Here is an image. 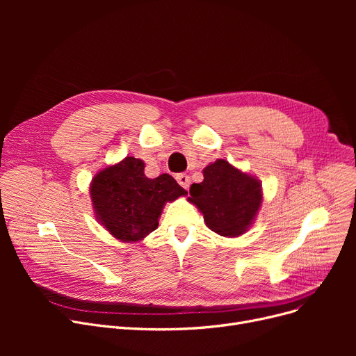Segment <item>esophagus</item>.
I'll return each mask as SVG.
<instances>
[{
	"mask_svg": "<svg viewBox=\"0 0 356 356\" xmlns=\"http://www.w3.org/2000/svg\"><path fill=\"white\" fill-rule=\"evenodd\" d=\"M176 180H177V183L181 186V188H184L186 191L189 189V186H191V177H189L188 175L180 173V175L176 176Z\"/></svg>",
	"mask_w": 356,
	"mask_h": 356,
	"instance_id": "34e87169",
	"label": "esophagus"
}]
</instances>
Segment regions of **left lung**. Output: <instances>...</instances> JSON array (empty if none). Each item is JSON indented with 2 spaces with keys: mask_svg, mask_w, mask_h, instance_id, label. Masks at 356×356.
<instances>
[{
  "mask_svg": "<svg viewBox=\"0 0 356 356\" xmlns=\"http://www.w3.org/2000/svg\"><path fill=\"white\" fill-rule=\"evenodd\" d=\"M189 193L208 228L229 238L250 228L263 200L259 180L222 159L203 168V181L193 183Z\"/></svg>",
  "mask_w": 356,
  "mask_h": 356,
  "instance_id": "1",
  "label": "left lung"
}]
</instances>
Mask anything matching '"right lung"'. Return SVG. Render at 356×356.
I'll return each mask as SVG.
<instances>
[{
  "instance_id": "obj_1",
  "label": "right lung",
  "mask_w": 356,
  "mask_h": 356,
  "mask_svg": "<svg viewBox=\"0 0 356 356\" xmlns=\"http://www.w3.org/2000/svg\"><path fill=\"white\" fill-rule=\"evenodd\" d=\"M144 161L125 157L105 167L90 183V199L98 220L122 242H137L159 227L165 202L188 195L170 176L148 179Z\"/></svg>"
}]
</instances>
